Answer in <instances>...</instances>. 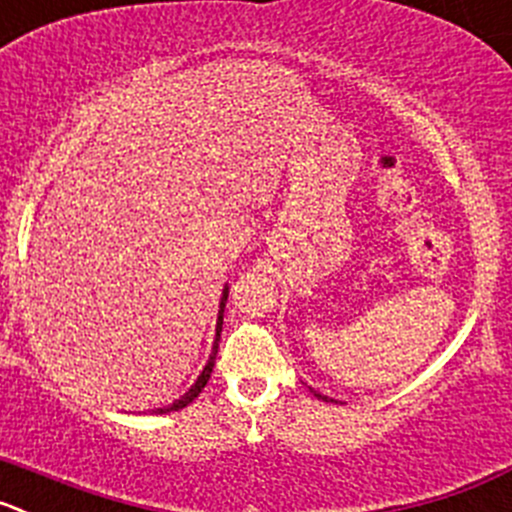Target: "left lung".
I'll use <instances>...</instances> for the list:
<instances>
[{
  "label": "left lung",
  "mask_w": 512,
  "mask_h": 512,
  "mask_svg": "<svg viewBox=\"0 0 512 512\" xmlns=\"http://www.w3.org/2000/svg\"><path fill=\"white\" fill-rule=\"evenodd\" d=\"M313 394H315V391H313ZM315 396H318V399H328V396H321V394H315Z\"/></svg>",
  "instance_id": "obj_1"
}]
</instances>
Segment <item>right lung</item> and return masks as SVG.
<instances>
[{"mask_svg": "<svg viewBox=\"0 0 512 512\" xmlns=\"http://www.w3.org/2000/svg\"><path fill=\"white\" fill-rule=\"evenodd\" d=\"M227 293L229 288L222 290V303H219V315H217V338H214V346H212V356H209L207 366H204V371L199 374V379L194 381V386H191L189 391H186L184 396H179V399L174 401V404H169V407L164 409H156V414H169V412H179V409L189 407L191 401L197 399L199 394H202V389L207 386L209 376H212V369H214V358H217V348H219V333H222V321H224V303H227Z\"/></svg>", "mask_w": 512, "mask_h": 512, "instance_id": "right-lung-1", "label": "right lung"}]
</instances>
